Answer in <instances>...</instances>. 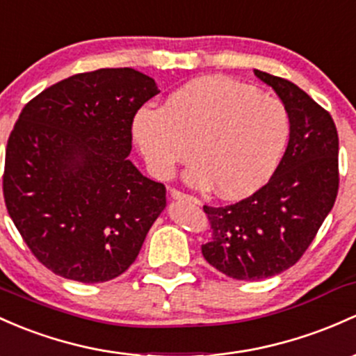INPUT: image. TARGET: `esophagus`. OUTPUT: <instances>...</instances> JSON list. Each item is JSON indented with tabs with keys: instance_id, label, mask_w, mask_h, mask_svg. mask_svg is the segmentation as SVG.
<instances>
[{
	"instance_id": "esophagus-1",
	"label": "esophagus",
	"mask_w": 356,
	"mask_h": 356,
	"mask_svg": "<svg viewBox=\"0 0 356 356\" xmlns=\"http://www.w3.org/2000/svg\"><path fill=\"white\" fill-rule=\"evenodd\" d=\"M170 195H171V198H173V200H188V202H195V204H197V202H198L197 198L192 197V195L179 192V190H177V188H171L170 190Z\"/></svg>"
}]
</instances>
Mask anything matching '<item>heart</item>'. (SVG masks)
<instances>
[{
    "label": "heart",
    "mask_w": 356,
    "mask_h": 356,
    "mask_svg": "<svg viewBox=\"0 0 356 356\" xmlns=\"http://www.w3.org/2000/svg\"><path fill=\"white\" fill-rule=\"evenodd\" d=\"M290 132L284 102L227 76L192 79L163 106L144 105L132 120L134 139L156 177L170 178L195 152L186 179L200 188L217 185L229 198L246 197L273 177Z\"/></svg>",
    "instance_id": "b5f03b06"
}]
</instances>
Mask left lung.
<instances>
[{"label": "left lung", "mask_w": 356, "mask_h": 356, "mask_svg": "<svg viewBox=\"0 0 356 356\" xmlns=\"http://www.w3.org/2000/svg\"><path fill=\"white\" fill-rule=\"evenodd\" d=\"M289 110L292 132L273 177L253 195L204 205L212 238L202 254L234 280H263L296 265L314 241L339 186L338 131L332 117L293 85L254 70Z\"/></svg>", "instance_id": "1"}]
</instances>
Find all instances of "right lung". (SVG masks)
Returning <instances> with one entry per match:
<instances>
[{
    "label": "right lung",
    "instance_id": "obj_1",
    "mask_svg": "<svg viewBox=\"0 0 356 356\" xmlns=\"http://www.w3.org/2000/svg\"><path fill=\"white\" fill-rule=\"evenodd\" d=\"M158 93L154 79L132 67L81 72L45 88L15 122L3 197L52 273L102 284L136 261L166 209V186L127 159L134 115Z\"/></svg>",
    "mask_w": 356,
    "mask_h": 356
}]
</instances>
